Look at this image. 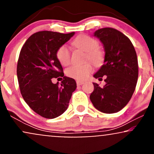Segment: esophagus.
Segmentation results:
<instances>
[{"label": "esophagus", "instance_id": "1", "mask_svg": "<svg viewBox=\"0 0 154 154\" xmlns=\"http://www.w3.org/2000/svg\"><path fill=\"white\" fill-rule=\"evenodd\" d=\"M83 84H84V82H82V81H79V80L77 81V85H83Z\"/></svg>", "mask_w": 154, "mask_h": 154}]
</instances>
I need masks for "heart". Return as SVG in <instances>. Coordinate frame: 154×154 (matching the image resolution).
<instances>
[{"label": "heart", "instance_id": "obj_1", "mask_svg": "<svg viewBox=\"0 0 154 154\" xmlns=\"http://www.w3.org/2000/svg\"><path fill=\"white\" fill-rule=\"evenodd\" d=\"M73 44L81 50L86 52V59H89L95 64H98L103 61V54L98 48V42L94 38L86 35H79L75 39ZM56 57L63 66H67L71 61V54L69 48L63 45L59 48L56 52ZM93 71L91 63L88 62L82 65H72L66 69V75L69 77L82 81L88 78Z\"/></svg>", "mask_w": 154, "mask_h": 154}]
</instances>
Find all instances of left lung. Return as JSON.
<instances>
[{
	"instance_id": "8db88e82",
	"label": "left lung",
	"mask_w": 154,
	"mask_h": 154,
	"mask_svg": "<svg viewBox=\"0 0 154 154\" xmlns=\"http://www.w3.org/2000/svg\"><path fill=\"white\" fill-rule=\"evenodd\" d=\"M94 36L103 43V64L93 75L99 81L105 77L106 85L93 82L94 91L90 98L94 107L106 114L119 111L130 101L138 77V63L135 48L126 35L117 29L105 27Z\"/></svg>"
}]
</instances>
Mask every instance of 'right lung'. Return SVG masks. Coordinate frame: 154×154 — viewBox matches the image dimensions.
Wrapping results in <instances>:
<instances>
[{
    "label": "right lung",
    "instance_id": "right-lung-1",
    "mask_svg": "<svg viewBox=\"0 0 154 154\" xmlns=\"http://www.w3.org/2000/svg\"><path fill=\"white\" fill-rule=\"evenodd\" d=\"M74 35L38 32L26 40L21 49L17 69L21 94L27 105L44 118L54 119L61 115L77 88L75 79L63 75L56 57L59 48ZM52 78H63L61 86L54 84Z\"/></svg>",
    "mask_w": 154,
    "mask_h": 154
}]
</instances>
